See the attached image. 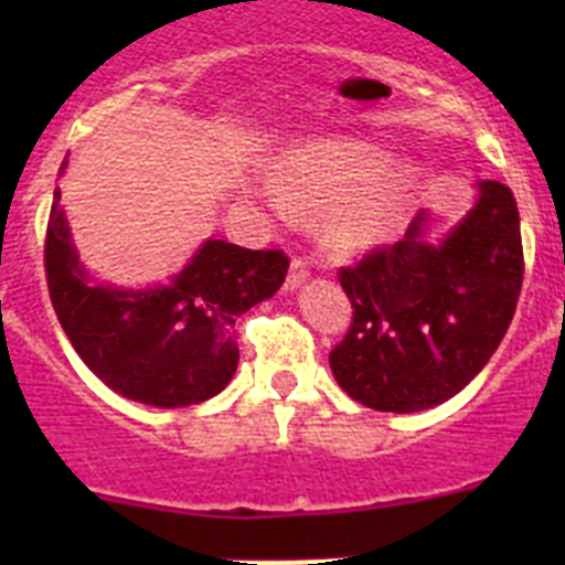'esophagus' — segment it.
<instances>
[{
	"label": "esophagus",
	"mask_w": 565,
	"mask_h": 565,
	"mask_svg": "<svg viewBox=\"0 0 565 565\" xmlns=\"http://www.w3.org/2000/svg\"><path fill=\"white\" fill-rule=\"evenodd\" d=\"M308 279V259L306 257H294L291 259V268H288V277H286V291H294L299 288L302 282Z\"/></svg>",
	"instance_id": "1"
}]
</instances>
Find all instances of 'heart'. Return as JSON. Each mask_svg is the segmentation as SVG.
<instances>
[{
    "mask_svg": "<svg viewBox=\"0 0 565 565\" xmlns=\"http://www.w3.org/2000/svg\"><path fill=\"white\" fill-rule=\"evenodd\" d=\"M391 158L367 143L319 141L288 152L274 167V183L286 198L306 206H327L326 228L348 246H364L387 237L411 203V181L384 174ZM274 209L282 206L268 192Z\"/></svg>",
    "mask_w": 565,
    "mask_h": 565,
    "instance_id": "heart-1",
    "label": "heart"
}]
</instances>
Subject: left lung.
Masks as SVG:
<instances>
[{
	"mask_svg": "<svg viewBox=\"0 0 565 565\" xmlns=\"http://www.w3.org/2000/svg\"><path fill=\"white\" fill-rule=\"evenodd\" d=\"M427 212L339 282L353 322L331 351L339 387L382 413L447 402L481 373L515 317L523 286L521 217L512 189L478 183V201L447 237L427 243Z\"/></svg>",
	"mask_w": 565,
	"mask_h": 565,
	"instance_id": "8db88e82",
	"label": "left lung"
}]
</instances>
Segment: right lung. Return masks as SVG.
Segmentation results:
<instances>
[{
    "label": "right lung",
    "instance_id": "add662e5",
    "mask_svg": "<svg viewBox=\"0 0 565 565\" xmlns=\"http://www.w3.org/2000/svg\"><path fill=\"white\" fill-rule=\"evenodd\" d=\"M58 201L56 186L44 271L50 302L84 364L115 393L152 407L217 396L237 371L234 322L277 294L288 274L286 252L206 239L169 286L121 291L89 282Z\"/></svg>",
    "mask_w": 565,
    "mask_h": 565
}]
</instances>
